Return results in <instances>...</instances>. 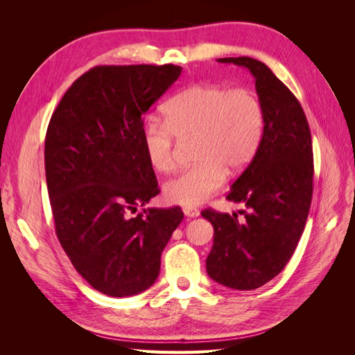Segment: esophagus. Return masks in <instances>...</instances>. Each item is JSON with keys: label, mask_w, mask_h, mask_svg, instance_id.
Instances as JSON below:
<instances>
[{"label": "esophagus", "mask_w": 355, "mask_h": 355, "mask_svg": "<svg viewBox=\"0 0 355 355\" xmlns=\"http://www.w3.org/2000/svg\"><path fill=\"white\" fill-rule=\"evenodd\" d=\"M184 213H185V216H188V218H197L200 214V211L194 207H185Z\"/></svg>", "instance_id": "esophagus-1"}]
</instances>
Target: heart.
<instances>
[{
    "label": "heart",
    "mask_w": 355,
    "mask_h": 355,
    "mask_svg": "<svg viewBox=\"0 0 355 355\" xmlns=\"http://www.w3.org/2000/svg\"><path fill=\"white\" fill-rule=\"evenodd\" d=\"M164 123H149L142 130L148 163L159 173L175 168V137L196 139V166L168 180L164 198L179 206H197L223 184L227 170L237 173L259 148L263 111L247 89L230 90L216 84H197L164 105Z\"/></svg>",
    "instance_id": "b5f03b06"
}]
</instances>
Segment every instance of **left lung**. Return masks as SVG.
I'll list each match as a JSON object with an SVG mask.
<instances>
[{"instance_id": "left-lung-1", "label": "left lung", "mask_w": 355, "mask_h": 355, "mask_svg": "<svg viewBox=\"0 0 355 355\" xmlns=\"http://www.w3.org/2000/svg\"><path fill=\"white\" fill-rule=\"evenodd\" d=\"M250 71L263 111V132L250 164L234 182L227 200L241 202L239 214L202 210L214 230L207 274L234 290H253L282 272L304 232L313 198V142L295 94L265 63L222 58Z\"/></svg>"}]
</instances>
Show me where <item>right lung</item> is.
Masks as SVG:
<instances>
[{
	"label": "right lung",
	"instance_id": "1",
	"mask_svg": "<svg viewBox=\"0 0 355 355\" xmlns=\"http://www.w3.org/2000/svg\"><path fill=\"white\" fill-rule=\"evenodd\" d=\"M182 72L175 65L94 67L68 89L46 135V179L58 239L75 270L112 297L145 292L184 219L142 209L159 189L142 146L144 118Z\"/></svg>",
	"mask_w": 355,
	"mask_h": 355
}]
</instances>
